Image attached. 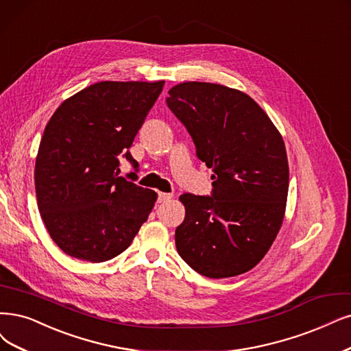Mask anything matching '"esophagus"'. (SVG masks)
I'll return each instance as SVG.
<instances>
[{
  "instance_id": "obj_1",
  "label": "esophagus",
  "mask_w": 351,
  "mask_h": 351,
  "mask_svg": "<svg viewBox=\"0 0 351 351\" xmlns=\"http://www.w3.org/2000/svg\"><path fill=\"white\" fill-rule=\"evenodd\" d=\"M173 197V193H171V192H159V195H158V202H166V201H169Z\"/></svg>"
}]
</instances>
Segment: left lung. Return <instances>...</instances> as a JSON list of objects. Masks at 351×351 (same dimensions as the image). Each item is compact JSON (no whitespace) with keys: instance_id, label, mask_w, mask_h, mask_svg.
Segmentation results:
<instances>
[{"instance_id":"8db88e82","label":"left lung","mask_w":351,"mask_h":351,"mask_svg":"<svg viewBox=\"0 0 351 351\" xmlns=\"http://www.w3.org/2000/svg\"><path fill=\"white\" fill-rule=\"evenodd\" d=\"M167 107L191 134L214 175L211 197L184 193L185 219L175 231L179 256L211 279L245 274L280 230L289 188L285 143L258 104L239 89L184 82Z\"/></svg>"}]
</instances>
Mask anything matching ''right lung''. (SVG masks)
<instances>
[{"label":"right lung","mask_w":351,"mask_h":351,"mask_svg":"<svg viewBox=\"0 0 351 351\" xmlns=\"http://www.w3.org/2000/svg\"><path fill=\"white\" fill-rule=\"evenodd\" d=\"M163 85L98 82L64 99L49 120L36 158V197L51 240L66 254L110 261L152 213L158 193L120 176V160L137 167L128 149Z\"/></svg>","instance_id":"obj_1"}]
</instances>
